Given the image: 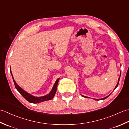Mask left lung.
<instances>
[{"mask_svg": "<svg viewBox=\"0 0 129 129\" xmlns=\"http://www.w3.org/2000/svg\"><path fill=\"white\" fill-rule=\"evenodd\" d=\"M120 75H121V73H120ZM120 76L119 78V80H118V83H117V85H116L115 87V89L116 88V87H117V86H118V84H119V80H120ZM109 96H106V97H105V98H103V100H104V99H106L107 98H108V97ZM83 97H85L84 96H83ZM86 98H87V97H86ZM95 100H100V99H95Z\"/></svg>", "mask_w": 129, "mask_h": 129, "instance_id": "8db88e82", "label": "left lung"}]
</instances>
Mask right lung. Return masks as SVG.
I'll use <instances>...</instances> for the list:
<instances>
[{
	"label": "right lung",
	"mask_w": 129,
	"mask_h": 129,
	"mask_svg": "<svg viewBox=\"0 0 129 129\" xmlns=\"http://www.w3.org/2000/svg\"><path fill=\"white\" fill-rule=\"evenodd\" d=\"M11 74L12 75V72H11ZM12 78H13L15 88L16 89V90H17L19 92H20V94L22 95L25 98L27 101H28L30 103H34V104L39 103L41 102H43V101H45L46 100H49L52 99L54 98V95L56 93L57 84H58V82L59 80V78L57 79L56 81H55V84L54 85L53 89H52L51 92L49 93V94H48L47 95L44 96H42V97H35V96H32L31 95L28 94V92H25L24 90H23L22 89H21L20 86H19L18 85V84L16 83V82L15 81L14 79L13 75H12Z\"/></svg>",
	"instance_id": "obj_1"
}]
</instances>
